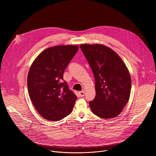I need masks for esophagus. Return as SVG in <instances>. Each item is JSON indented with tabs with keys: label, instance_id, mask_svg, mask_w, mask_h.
Listing matches in <instances>:
<instances>
[{
	"label": "esophagus",
	"instance_id": "esophagus-1",
	"mask_svg": "<svg viewBox=\"0 0 156 156\" xmlns=\"http://www.w3.org/2000/svg\"><path fill=\"white\" fill-rule=\"evenodd\" d=\"M79 96H80V97H83V96H84V91H82L79 92Z\"/></svg>",
	"mask_w": 156,
	"mask_h": 156
}]
</instances>
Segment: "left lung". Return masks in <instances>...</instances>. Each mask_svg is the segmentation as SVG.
I'll return each instance as SVG.
<instances>
[{
    "label": "left lung",
    "instance_id": "left-lung-1",
    "mask_svg": "<svg viewBox=\"0 0 156 156\" xmlns=\"http://www.w3.org/2000/svg\"><path fill=\"white\" fill-rule=\"evenodd\" d=\"M95 79L96 96L90 102L93 114L102 119L116 117L128 102L131 80L119 55L102 44H81Z\"/></svg>",
    "mask_w": 156,
    "mask_h": 156
}]
</instances>
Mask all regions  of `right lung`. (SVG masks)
Segmentation results:
<instances>
[{
  "mask_svg": "<svg viewBox=\"0 0 156 156\" xmlns=\"http://www.w3.org/2000/svg\"><path fill=\"white\" fill-rule=\"evenodd\" d=\"M78 48L72 45L48 48L31 66L28 91L32 103L44 119L58 121L72 112L77 97L62 80L65 70Z\"/></svg>",
  "mask_w": 156,
  "mask_h": 156,
  "instance_id": "add662e5",
  "label": "right lung"
}]
</instances>
